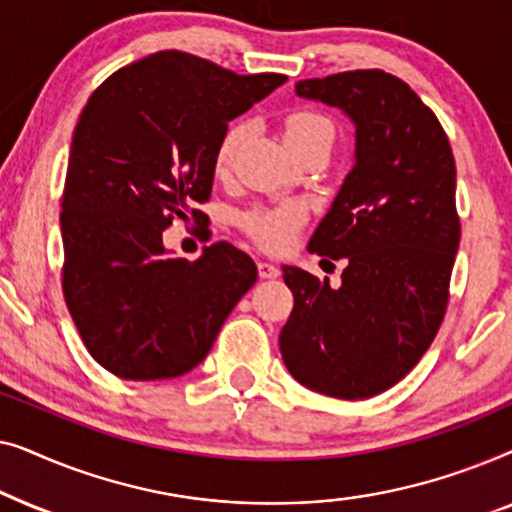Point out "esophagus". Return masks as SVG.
I'll use <instances>...</instances> for the list:
<instances>
[{"label":"esophagus","instance_id":"obj_1","mask_svg":"<svg viewBox=\"0 0 512 512\" xmlns=\"http://www.w3.org/2000/svg\"><path fill=\"white\" fill-rule=\"evenodd\" d=\"M256 268H258V277L261 279H277L279 272H282L275 263H268V261H258Z\"/></svg>","mask_w":512,"mask_h":512}]
</instances>
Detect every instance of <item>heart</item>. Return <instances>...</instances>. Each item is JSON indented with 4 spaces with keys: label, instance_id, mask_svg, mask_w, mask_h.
I'll use <instances>...</instances> for the list:
<instances>
[{
    "label": "heart",
    "instance_id": "obj_1",
    "mask_svg": "<svg viewBox=\"0 0 512 512\" xmlns=\"http://www.w3.org/2000/svg\"><path fill=\"white\" fill-rule=\"evenodd\" d=\"M247 135V123L235 121L230 123L216 144L214 151V167L216 172H226L233 165V158L240 149L242 139ZM335 137V128L331 118L319 114L314 109H293L284 116V139L291 151L300 146L317 142V139ZM305 223V209L300 205H279V207H263L242 216V228L258 247L268 251H284L296 240L300 226Z\"/></svg>",
    "mask_w": 512,
    "mask_h": 512
}]
</instances>
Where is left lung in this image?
Instances as JSON below:
<instances>
[{
  "label": "left lung",
  "mask_w": 512,
  "mask_h": 512,
  "mask_svg": "<svg viewBox=\"0 0 512 512\" xmlns=\"http://www.w3.org/2000/svg\"><path fill=\"white\" fill-rule=\"evenodd\" d=\"M296 93L345 111L356 149L307 247L345 258L342 284L284 265L293 310L279 349L307 389L359 401L403 380L443 324L461 237L457 167L436 114L394 74L340 72Z\"/></svg>",
  "instance_id": "8db88e82"
}]
</instances>
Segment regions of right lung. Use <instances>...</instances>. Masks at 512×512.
Returning a JSON list of instances; mask_svg holds the SVG:
<instances>
[{
	"mask_svg": "<svg viewBox=\"0 0 512 512\" xmlns=\"http://www.w3.org/2000/svg\"><path fill=\"white\" fill-rule=\"evenodd\" d=\"M284 74H235L160 51L118 69L76 123L62 191V291L90 356L123 380H167L205 359L258 270L228 242L172 258L163 230L200 223L228 121Z\"/></svg>",
	"mask_w": 512,
	"mask_h": 512,
	"instance_id": "right-lung-1",
	"label": "right lung"
}]
</instances>
